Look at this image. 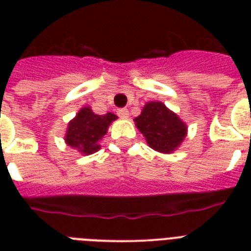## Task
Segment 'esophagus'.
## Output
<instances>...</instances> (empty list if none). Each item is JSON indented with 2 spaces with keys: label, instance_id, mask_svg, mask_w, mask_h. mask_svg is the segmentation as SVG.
<instances>
[{
  "label": "esophagus",
  "instance_id": "34e87169",
  "mask_svg": "<svg viewBox=\"0 0 251 251\" xmlns=\"http://www.w3.org/2000/svg\"><path fill=\"white\" fill-rule=\"evenodd\" d=\"M117 114L120 116V117L126 118V117H129V110L126 109V108H120V109L117 110Z\"/></svg>",
  "mask_w": 251,
  "mask_h": 251
}]
</instances>
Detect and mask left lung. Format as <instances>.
<instances>
[{
    "label": "left lung",
    "mask_w": 251,
    "mask_h": 251,
    "mask_svg": "<svg viewBox=\"0 0 251 251\" xmlns=\"http://www.w3.org/2000/svg\"><path fill=\"white\" fill-rule=\"evenodd\" d=\"M134 121L150 147L159 152L175 151L186 135V125L160 101L146 104Z\"/></svg>",
    "instance_id": "left-lung-1"
}]
</instances>
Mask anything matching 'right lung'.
Returning <instances> with one entry per match:
<instances>
[{"mask_svg": "<svg viewBox=\"0 0 251 251\" xmlns=\"http://www.w3.org/2000/svg\"><path fill=\"white\" fill-rule=\"evenodd\" d=\"M116 118L117 116L110 112L100 116L95 114L88 106H84L75 118L69 122L65 141L70 147H75L80 152L90 155L100 149L99 141L105 135L108 126Z\"/></svg>", "mask_w": 251, "mask_h": 251, "instance_id": "add662e5", "label": "right lung"}]
</instances>
